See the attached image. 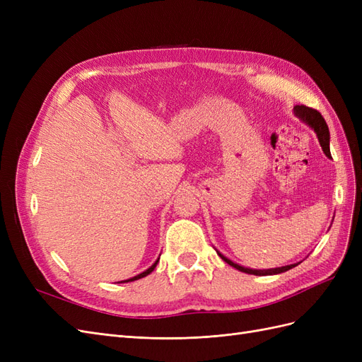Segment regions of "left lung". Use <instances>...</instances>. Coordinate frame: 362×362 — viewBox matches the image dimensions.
Returning a JSON list of instances; mask_svg holds the SVG:
<instances>
[{
    "mask_svg": "<svg viewBox=\"0 0 362 362\" xmlns=\"http://www.w3.org/2000/svg\"><path fill=\"white\" fill-rule=\"evenodd\" d=\"M293 112H294L296 116H298L302 120L303 124H306L311 129H314V133L317 134V139H319L320 146H322L323 152L326 154V157H331V151H329V139H331L329 137V128H327L323 116L317 110H314V108H310V107H306V105H296L293 108ZM216 252H217V255L221 257L225 262H228L229 266H233L234 269L243 272V273H249V275H257V276L278 275V273H284V272H287V270L296 267L298 264H300V262H296V264L282 266V267H276V269H262V270L261 269H249V267L240 266V264H237V262L226 258L217 249H216Z\"/></svg>",
    "mask_w": 362,
    "mask_h": 362,
    "instance_id": "obj_1",
    "label": "left lung"
}]
</instances>
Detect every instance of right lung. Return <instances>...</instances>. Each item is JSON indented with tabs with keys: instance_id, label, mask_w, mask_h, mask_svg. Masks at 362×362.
Here are the masks:
<instances>
[{
	"instance_id": "add662e5",
	"label": "right lung",
	"mask_w": 362,
	"mask_h": 362,
	"mask_svg": "<svg viewBox=\"0 0 362 362\" xmlns=\"http://www.w3.org/2000/svg\"><path fill=\"white\" fill-rule=\"evenodd\" d=\"M160 259V258H158ZM158 259L154 262V264H152L149 269H146L145 272H141V273H139V275L137 276H133V278H129V279H125V281H120V282H131V281H137V279H140V278H145V276H148L149 275V273L152 272V270H154L156 267H157V264H158Z\"/></svg>"
}]
</instances>
